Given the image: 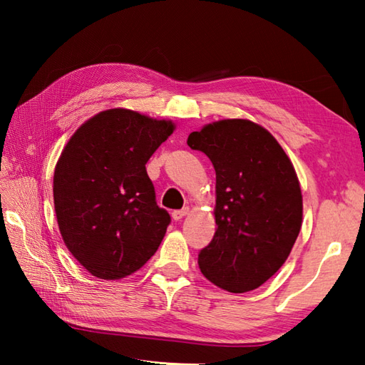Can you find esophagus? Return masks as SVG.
Masks as SVG:
<instances>
[{"instance_id":"34e87169","label":"esophagus","mask_w":365,"mask_h":365,"mask_svg":"<svg viewBox=\"0 0 365 365\" xmlns=\"http://www.w3.org/2000/svg\"><path fill=\"white\" fill-rule=\"evenodd\" d=\"M188 212H190L188 207L182 208V210H174V212H173V220H174V221H180L182 218H185V216L188 215Z\"/></svg>"}]
</instances>
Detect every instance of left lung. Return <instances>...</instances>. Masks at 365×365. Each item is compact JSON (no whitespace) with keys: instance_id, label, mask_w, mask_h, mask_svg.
Instances as JSON below:
<instances>
[{"instance_id":"left-lung-1","label":"left lung","mask_w":365,"mask_h":365,"mask_svg":"<svg viewBox=\"0 0 365 365\" xmlns=\"http://www.w3.org/2000/svg\"><path fill=\"white\" fill-rule=\"evenodd\" d=\"M216 173V229L199 252L202 274L221 289H257L284 265L302 221L292 161L273 135L246 119L208 123L188 136Z\"/></svg>"}]
</instances>
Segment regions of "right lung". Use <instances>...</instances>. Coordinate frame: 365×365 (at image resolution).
<instances>
[{"label": "right lung", "mask_w": 365, "mask_h": 365, "mask_svg": "<svg viewBox=\"0 0 365 365\" xmlns=\"http://www.w3.org/2000/svg\"><path fill=\"white\" fill-rule=\"evenodd\" d=\"M173 131L170 120L114 108L84 122L64 147L54 210L67 250L92 276L125 277L157 252L170 216L145 163Z\"/></svg>", "instance_id": "obj_1"}]
</instances>
